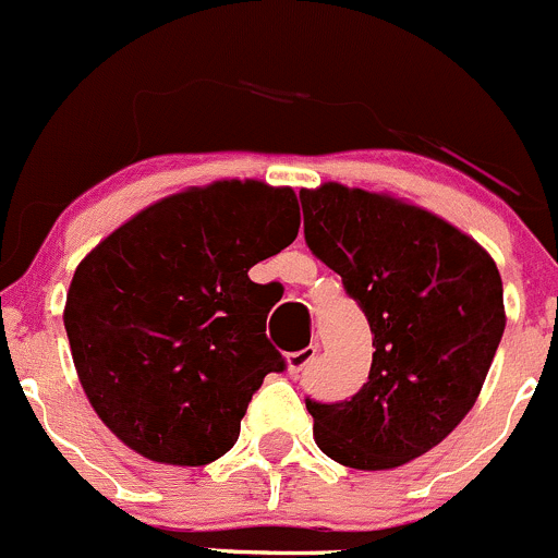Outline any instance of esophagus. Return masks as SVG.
I'll list each match as a JSON object with an SVG mask.
<instances>
[{"label": "esophagus", "instance_id": "obj_1", "mask_svg": "<svg viewBox=\"0 0 558 558\" xmlns=\"http://www.w3.org/2000/svg\"><path fill=\"white\" fill-rule=\"evenodd\" d=\"M317 357V344L306 347V350H298V352H290V355H284V363H287V372L290 374H301L303 368L312 366V361Z\"/></svg>", "mask_w": 558, "mask_h": 558}]
</instances>
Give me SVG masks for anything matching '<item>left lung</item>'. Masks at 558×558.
Instances as JSON below:
<instances>
[{
  "instance_id": "1",
  "label": "left lung",
  "mask_w": 558,
  "mask_h": 558,
  "mask_svg": "<svg viewBox=\"0 0 558 558\" xmlns=\"http://www.w3.org/2000/svg\"><path fill=\"white\" fill-rule=\"evenodd\" d=\"M303 233L361 303L374 336L368 383L341 404L306 401L314 442L379 472L437 448L466 417L505 333L494 257L464 230L390 192L325 181L301 190Z\"/></svg>"
}]
</instances>
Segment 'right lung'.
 Listing matches in <instances>:
<instances>
[{"mask_svg": "<svg viewBox=\"0 0 558 558\" xmlns=\"http://www.w3.org/2000/svg\"><path fill=\"white\" fill-rule=\"evenodd\" d=\"M292 186H186L116 228L78 263L70 352L99 421L143 459L206 466L228 453L252 393L284 361L274 301L250 268L295 241Z\"/></svg>", "mask_w": 558, "mask_h": 558, "instance_id": "1", "label": "right lung"}]
</instances>
